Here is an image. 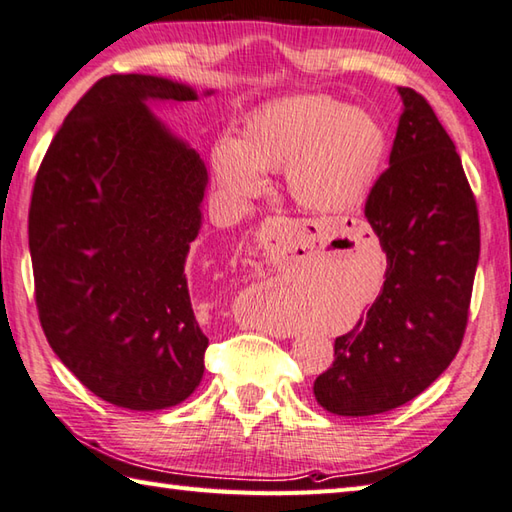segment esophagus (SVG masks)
<instances>
[{
    "instance_id": "esophagus-1",
    "label": "esophagus",
    "mask_w": 512,
    "mask_h": 512,
    "mask_svg": "<svg viewBox=\"0 0 512 512\" xmlns=\"http://www.w3.org/2000/svg\"><path fill=\"white\" fill-rule=\"evenodd\" d=\"M282 228L286 230V219H275V217H273V219H268V221H266V226H264V230L268 232V235H273V237H275V235H280V230H282ZM288 336H293V333H288Z\"/></svg>"
}]
</instances>
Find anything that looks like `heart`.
<instances>
[{
  "mask_svg": "<svg viewBox=\"0 0 512 512\" xmlns=\"http://www.w3.org/2000/svg\"><path fill=\"white\" fill-rule=\"evenodd\" d=\"M380 120L324 94L266 102L241 125L237 138L212 147V170L230 197L264 190V172L286 174L293 201L318 215H345L376 188L387 161Z\"/></svg>",
  "mask_w": 512,
  "mask_h": 512,
  "instance_id": "1",
  "label": "heart"
}]
</instances>
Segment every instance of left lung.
I'll return each mask as SVG.
<instances>
[{"mask_svg": "<svg viewBox=\"0 0 512 512\" xmlns=\"http://www.w3.org/2000/svg\"><path fill=\"white\" fill-rule=\"evenodd\" d=\"M403 114L365 203L387 255L383 291L333 345L313 394L338 416L383 414L439 378L461 347L479 262L477 201L427 100L398 87Z\"/></svg>", "mask_w": 512, "mask_h": 512, "instance_id": "obj_1", "label": "left lung"}]
</instances>
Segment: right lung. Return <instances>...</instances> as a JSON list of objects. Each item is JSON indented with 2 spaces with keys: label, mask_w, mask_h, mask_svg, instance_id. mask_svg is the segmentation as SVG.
I'll return each mask as SVG.
<instances>
[{
  "label": "right lung",
  "mask_w": 512,
  "mask_h": 512,
  "mask_svg": "<svg viewBox=\"0 0 512 512\" xmlns=\"http://www.w3.org/2000/svg\"><path fill=\"white\" fill-rule=\"evenodd\" d=\"M188 100L197 91L159 76L98 80L64 118L33 185L44 336L89 392L138 412L185 401L208 349L185 275L208 172L150 109Z\"/></svg>",
  "instance_id": "1"
}]
</instances>
